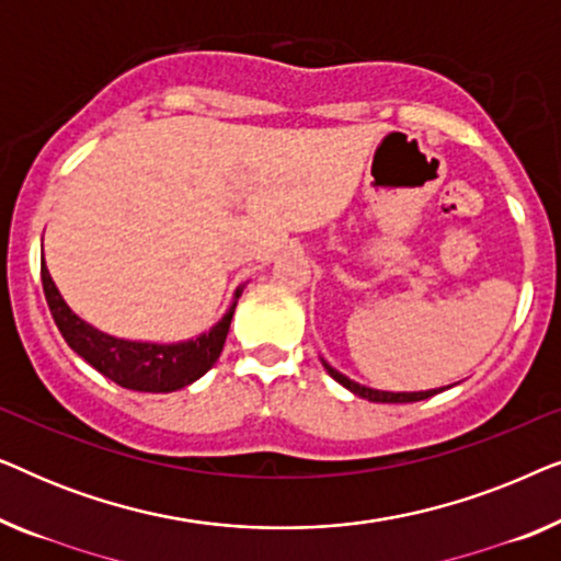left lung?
<instances>
[{
	"label": "left lung",
	"mask_w": 561,
	"mask_h": 561,
	"mask_svg": "<svg viewBox=\"0 0 561 561\" xmlns=\"http://www.w3.org/2000/svg\"><path fill=\"white\" fill-rule=\"evenodd\" d=\"M321 365H324V370L332 375V378L340 382L350 390V393H355L359 398H365V401H373V403H416V401H424V398H432L436 393H442V390L447 388H434V390H419V393H390V390H375V388H367V386H359V382L350 380L347 375H342L340 370H334L332 365L327 363V359H321Z\"/></svg>",
	"instance_id": "1"
}]
</instances>
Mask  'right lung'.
<instances>
[{
	"label": "right lung",
	"mask_w": 561,
	"mask_h": 561,
	"mask_svg": "<svg viewBox=\"0 0 561 561\" xmlns=\"http://www.w3.org/2000/svg\"><path fill=\"white\" fill-rule=\"evenodd\" d=\"M41 278L53 321H56L58 332L64 334L68 347L87 359L104 378L114 380L117 386L127 390H140V393H173V390L191 386L206 370H211V365L221 355V347H225L237 298L242 294L240 286L234 290V301L229 306V311L209 332L186 342L160 344L122 340V336H112L102 332V329L91 327L89 321H83L64 301V296H60V290L50 278L45 257L41 263Z\"/></svg>",
	"instance_id": "right-lung-1"
}]
</instances>
